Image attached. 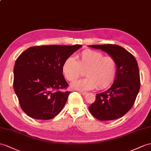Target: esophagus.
Segmentation results:
<instances>
[{"instance_id":"1","label":"esophagus","mask_w":151,"mask_h":151,"mask_svg":"<svg viewBox=\"0 0 151 151\" xmlns=\"http://www.w3.org/2000/svg\"><path fill=\"white\" fill-rule=\"evenodd\" d=\"M79 93H81V94H82L83 95H85V94H87V92H85V91H80Z\"/></svg>"}]
</instances>
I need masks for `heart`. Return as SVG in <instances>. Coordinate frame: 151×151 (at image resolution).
<instances>
[{"label":"heart","instance_id":"1","mask_svg":"<svg viewBox=\"0 0 151 151\" xmlns=\"http://www.w3.org/2000/svg\"><path fill=\"white\" fill-rule=\"evenodd\" d=\"M117 64L111 56L102 52L86 50L77 56V60L73 57L65 60L62 71L70 82H74L86 71V78L72 83V87L78 90L89 91L94 88L104 89L111 86L116 75Z\"/></svg>","mask_w":151,"mask_h":151}]
</instances>
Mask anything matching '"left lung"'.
<instances>
[{
    "mask_svg": "<svg viewBox=\"0 0 151 151\" xmlns=\"http://www.w3.org/2000/svg\"><path fill=\"white\" fill-rule=\"evenodd\" d=\"M100 49L113 57L117 64L114 82L106 91L96 94V100L89 107L90 113L101 121L120 118L131 109L140 88L137 61L131 52L118 45H89Z\"/></svg>",
    "mask_w": 151,
    "mask_h": 151,
    "instance_id": "left-lung-1",
    "label": "left lung"
}]
</instances>
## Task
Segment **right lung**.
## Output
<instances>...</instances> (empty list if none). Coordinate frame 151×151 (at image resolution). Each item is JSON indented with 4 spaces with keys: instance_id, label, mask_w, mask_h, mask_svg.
Listing matches in <instances>:
<instances>
[{
    "instance_id": "add662e5",
    "label": "right lung",
    "mask_w": 151,
    "mask_h": 151,
    "mask_svg": "<svg viewBox=\"0 0 151 151\" xmlns=\"http://www.w3.org/2000/svg\"><path fill=\"white\" fill-rule=\"evenodd\" d=\"M82 46H33L17 58L13 69V87L20 107L27 116L47 120L60 113L71 93L65 91L69 84L62 74V65Z\"/></svg>"
}]
</instances>
